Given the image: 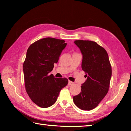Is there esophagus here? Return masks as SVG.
Wrapping results in <instances>:
<instances>
[{"label":"esophagus","mask_w":131,"mask_h":131,"mask_svg":"<svg viewBox=\"0 0 131 131\" xmlns=\"http://www.w3.org/2000/svg\"><path fill=\"white\" fill-rule=\"evenodd\" d=\"M73 84H74L73 82L71 81H68V85H72Z\"/></svg>","instance_id":"34e87169"}]
</instances>
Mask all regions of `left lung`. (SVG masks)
<instances>
[{
  "instance_id": "left-lung-1",
  "label": "left lung",
  "mask_w": 131,
  "mask_h": 131,
  "mask_svg": "<svg viewBox=\"0 0 131 131\" xmlns=\"http://www.w3.org/2000/svg\"><path fill=\"white\" fill-rule=\"evenodd\" d=\"M83 55L81 68L87 80L81 92L73 96L76 106L83 110L94 109L107 94L112 77V66L107 52L96 42L75 40Z\"/></svg>"
}]
</instances>
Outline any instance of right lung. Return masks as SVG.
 <instances>
[{"label":"right lung","instance_id":"obj_1","mask_svg":"<svg viewBox=\"0 0 131 131\" xmlns=\"http://www.w3.org/2000/svg\"><path fill=\"white\" fill-rule=\"evenodd\" d=\"M65 42L46 37L34 42L26 52L23 64L26 91L33 102L40 107L54 105L61 90L68 83L66 78H55L50 73L67 44Z\"/></svg>","mask_w":131,"mask_h":131}]
</instances>
